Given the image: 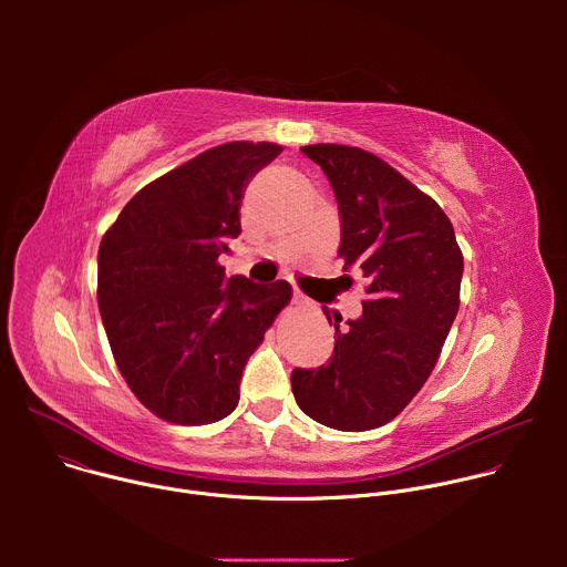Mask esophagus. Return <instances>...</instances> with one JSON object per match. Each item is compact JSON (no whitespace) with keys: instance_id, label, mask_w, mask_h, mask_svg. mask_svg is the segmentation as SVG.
Masks as SVG:
<instances>
[{"instance_id":"34e87169","label":"esophagus","mask_w":567,"mask_h":567,"mask_svg":"<svg viewBox=\"0 0 567 567\" xmlns=\"http://www.w3.org/2000/svg\"><path fill=\"white\" fill-rule=\"evenodd\" d=\"M291 302H293V305H305L307 300H305V296H302L300 291H293V298H291Z\"/></svg>"}]
</instances>
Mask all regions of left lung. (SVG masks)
Wrapping results in <instances>:
<instances>
[{"label": "left lung", "mask_w": 567, "mask_h": 567, "mask_svg": "<svg viewBox=\"0 0 567 567\" xmlns=\"http://www.w3.org/2000/svg\"><path fill=\"white\" fill-rule=\"evenodd\" d=\"M328 175L341 215L343 269L368 278L363 313L326 311L337 343L328 365L291 372L305 415L337 431L394 420L433 372L460 309L464 258L446 213L361 147H300Z\"/></svg>", "instance_id": "obj_1"}]
</instances>
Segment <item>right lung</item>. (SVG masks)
Returning a JSON list of instances; mask_svg holds the SVG:
<instances>
[{
	"label": "right lung",
	"instance_id": "1",
	"mask_svg": "<svg viewBox=\"0 0 567 567\" xmlns=\"http://www.w3.org/2000/svg\"><path fill=\"white\" fill-rule=\"evenodd\" d=\"M282 152L233 141L141 188L103 235L99 309L114 361L147 411L213 424L239 401V379L291 285L226 280L217 262L241 233L251 177Z\"/></svg>",
	"mask_w": 567,
	"mask_h": 567
}]
</instances>
